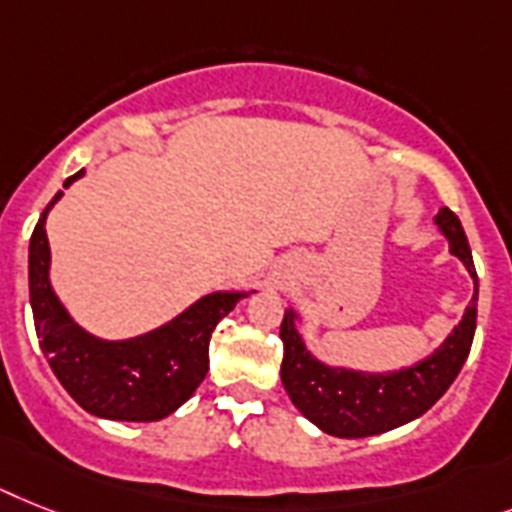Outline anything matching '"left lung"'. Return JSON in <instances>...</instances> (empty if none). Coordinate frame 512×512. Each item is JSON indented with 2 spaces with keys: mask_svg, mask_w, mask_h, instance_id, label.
Listing matches in <instances>:
<instances>
[{
  "mask_svg": "<svg viewBox=\"0 0 512 512\" xmlns=\"http://www.w3.org/2000/svg\"><path fill=\"white\" fill-rule=\"evenodd\" d=\"M439 230L450 240V251L458 256L474 277L476 293L471 306L466 308L463 322L447 337V342L413 369L371 377L356 371L329 369L324 363L314 361L311 353L303 348L301 335L295 329V319L285 311L280 324V337L285 356H282L280 377L287 395L303 416L316 424L322 432L332 437L358 439L390 432L403 426L421 413H426L455 382L458 371L463 369L471 342L476 332V301H479V277L471 259L466 232L455 211L445 209L437 214Z\"/></svg>",
  "mask_w": 512,
  "mask_h": 512,
  "instance_id": "1",
  "label": "left lung"
}]
</instances>
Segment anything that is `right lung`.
Wrapping results in <instances>:
<instances>
[{
    "mask_svg": "<svg viewBox=\"0 0 512 512\" xmlns=\"http://www.w3.org/2000/svg\"><path fill=\"white\" fill-rule=\"evenodd\" d=\"M83 170L65 180H78ZM49 201L28 251V285L36 335L46 361L75 403L88 413L114 421H159L177 411L196 392L209 371V340L222 316L238 303V293L206 295L183 316L151 335L128 342H104L86 335L59 306L49 287Z\"/></svg>",
    "mask_w": 512,
    "mask_h": 512,
    "instance_id": "right-lung-1",
    "label": "right lung"
}]
</instances>
